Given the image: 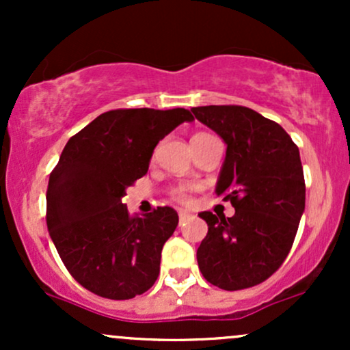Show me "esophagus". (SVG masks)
Listing matches in <instances>:
<instances>
[{
    "instance_id": "esophagus-1",
    "label": "esophagus",
    "mask_w": 350,
    "mask_h": 350,
    "mask_svg": "<svg viewBox=\"0 0 350 350\" xmlns=\"http://www.w3.org/2000/svg\"><path fill=\"white\" fill-rule=\"evenodd\" d=\"M189 219H192V215L189 214V212H186V211H179V224L187 222Z\"/></svg>"
}]
</instances>
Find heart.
<instances>
[{"mask_svg":"<svg viewBox=\"0 0 350 350\" xmlns=\"http://www.w3.org/2000/svg\"><path fill=\"white\" fill-rule=\"evenodd\" d=\"M202 135V133H200ZM172 198L176 200H179V202H189V192L186 187H176L172 189Z\"/></svg>","mask_w":350,"mask_h":350,"instance_id":"b5f03b06","label":"heart"}]
</instances>
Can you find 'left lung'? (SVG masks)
Returning a JSON list of instances; mask_svg holds the SVG:
<instances>
[{
	"label": "left lung",
	"instance_id": "8db88e82",
	"mask_svg": "<svg viewBox=\"0 0 350 350\" xmlns=\"http://www.w3.org/2000/svg\"><path fill=\"white\" fill-rule=\"evenodd\" d=\"M227 144L217 196L230 200L232 217L200 212L208 232L198 248L199 270L227 291L270 278L290 253L306 186L299 150L278 123L240 105L191 108Z\"/></svg>",
	"mask_w": 350,
	"mask_h": 350
}]
</instances>
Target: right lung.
<instances>
[{
	"label": "right lung",
	"instance_id": "1",
	"mask_svg": "<svg viewBox=\"0 0 350 350\" xmlns=\"http://www.w3.org/2000/svg\"><path fill=\"white\" fill-rule=\"evenodd\" d=\"M194 116L186 108H120L67 142L47 186V228L60 260L83 288L108 299L143 295L179 222L172 207L130 217L128 186L148 172L156 144Z\"/></svg>",
	"mask_w": 350,
	"mask_h": 350
}]
</instances>
